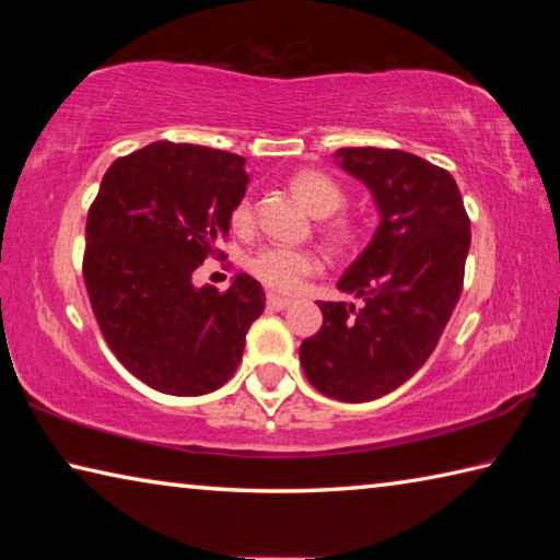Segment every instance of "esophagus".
I'll return each mask as SVG.
<instances>
[{
  "instance_id": "34e87169",
  "label": "esophagus",
  "mask_w": 560,
  "mask_h": 560,
  "mask_svg": "<svg viewBox=\"0 0 560 560\" xmlns=\"http://www.w3.org/2000/svg\"><path fill=\"white\" fill-rule=\"evenodd\" d=\"M267 303H269V308H273V311H283V308H289V306H291V299H287V296H277V293H269V296H267Z\"/></svg>"
}]
</instances>
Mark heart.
Segmentation results:
<instances>
[{
    "label": "heart",
    "instance_id": "1",
    "mask_svg": "<svg viewBox=\"0 0 560 560\" xmlns=\"http://www.w3.org/2000/svg\"><path fill=\"white\" fill-rule=\"evenodd\" d=\"M291 192L296 200L306 207L314 217H330L343 207V189H340L328 175L318 173V170H301L291 177ZM230 224L234 232L246 234L254 226V205L249 197H242L240 202L232 207ZM328 236L334 244H348L353 236V226L346 220H334L328 224ZM318 257L314 252L306 249H287V246H264L257 254H252L246 261L254 277H257L264 287L277 291H293L299 283L311 277L318 269Z\"/></svg>",
    "mask_w": 560,
    "mask_h": 560
}]
</instances>
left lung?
<instances>
[{
    "instance_id": "1",
    "label": "left lung",
    "mask_w": 560,
    "mask_h": 560,
    "mask_svg": "<svg viewBox=\"0 0 560 560\" xmlns=\"http://www.w3.org/2000/svg\"><path fill=\"white\" fill-rule=\"evenodd\" d=\"M336 165L368 187L381 224L336 283L363 308L320 301L324 326L299 358L318 393L371 402L410 381L438 346L462 293L469 217L447 170L412 153L340 148Z\"/></svg>"
}]
</instances>
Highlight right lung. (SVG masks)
Returning a JSON list of instances; mask_svg holds the SVG:
<instances>
[{
  "mask_svg": "<svg viewBox=\"0 0 560 560\" xmlns=\"http://www.w3.org/2000/svg\"><path fill=\"white\" fill-rule=\"evenodd\" d=\"M242 155L150 143L116 160L86 222L93 314L113 353L153 390L195 397L222 387L242 363L264 289L236 273L220 293L192 273L230 234L249 185Z\"/></svg>",
  "mask_w": 560,
  "mask_h": 560,
  "instance_id": "add662e5",
  "label": "right lung"
}]
</instances>
